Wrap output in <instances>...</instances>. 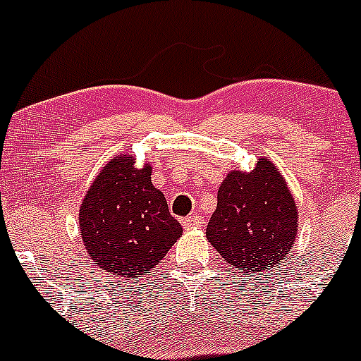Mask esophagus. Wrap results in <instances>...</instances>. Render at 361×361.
I'll use <instances>...</instances> for the list:
<instances>
[{
	"label": "esophagus",
	"instance_id": "1",
	"mask_svg": "<svg viewBox=\"0 0 361 361\" xmlns=\"http://www.w3.org/2000/svg\"><path fill=\"white\" fill-rule=\"evenodd\" d=\"M202 222H204V219H202L199 213H194V215L187 216V219L183 220V227H185V229H194V227L201 226Z\"/></svg>",
	"mask_w": 361,
	"mask_h": 361
}]
</instances>
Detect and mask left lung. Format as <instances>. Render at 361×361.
Listing matches in <instances>:
<instances>
[{"mask_svg": "<svg viewBox=\"0 0 361 361\" xmlns=\"http://www.w3.org/2000/svg\"><path fill=\"white\" fill-rule=\"evenodd\" d=\"M296 233V202L269 159H259L250 173L231 171L220 183L206 238L234 269L255 275L281 264Z\"/></svg>", "mask_w": 361, "mask_h": 361, "instance_id": "left-lung-1", "label": "left lung"}]
</instances>
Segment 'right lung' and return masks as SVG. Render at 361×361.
<instances>
[{"label": "right lung", "mask_w": 361, "mask_h": 361, "mask_svg": "<svg viewBox=\"0 0 361 361\" xmlns=\"http://www.w3.org/2000/svg\"><path fill=\"white\" fill-rule=\"evenodd\" d=\"M123 153L106 164L87 188L79 226L87 254L114 277L148 274L181 236L167 201L152 183V166L137 169Z\"/></svg>", "instance_id": "obj_1"}]
</instances>
